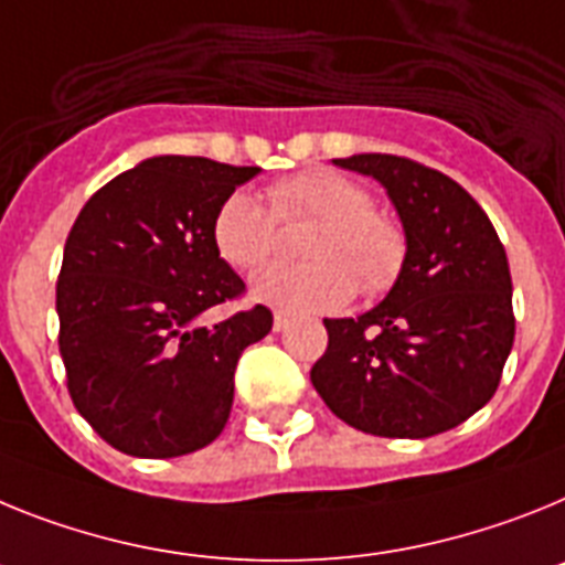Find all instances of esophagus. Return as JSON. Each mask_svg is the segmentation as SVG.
Returning a JSON list of instances; mask_svg holds the SVG:
<instances>
[{
  "mask_svg": "<svg viewBox=\"0 0 565 565\" xmlns=\"http://www.w3.org/2000/svg\"><path fill=\"white\" fill-rule=\"evenodd\" d=\"M292 321H296V316H292L289 310H276V316H273V327H276V332L287 330Z\"/></svg>",
  "mask_w": 565,
  "mask_h": 565,
  "instance_id": "esophagus-1",
  "label": "esophagus"
}]
</instances>
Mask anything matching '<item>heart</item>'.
I'll list each match as a JSON object with an SVG mask.
<instances>
[{"label":"heart","mask_w":565,"mask_h":565,"mask_svg":"<svg viewBox=\"0 0 565 565\" xmlns=\"http://www.w3.org/2000/svg\"><path fill=\"white\" fill-rule=\"evenodd\" d=\"M269 210L235 190L213 215V242L235 269H258L276 255L278 224L312 222L301 242L310 262L273 264L253 281V296L281 310H338L355 296H384L406 264V233L372 207L364 184L335 170H303L273 181Z\"/></svg>","instance_id":"heart-1"}]
</instances>
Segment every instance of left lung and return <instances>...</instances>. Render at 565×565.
Returning <instances> with one entry per match:
<instances>
[{"label":"left lung","instance_id":"left-lung-1","mask_svg":"<svg viewBox=\"0 0 565 565\" xmlns=\"http://www.w3.org/2000/svg\"><path fill=\"white\" fill-rule=\"evenodd\" d=\"M377 179L398 210L406 264L358 318H323L310 372L343 424L377 438H431L494 395L514 341L507 249L478 201L449 175L390 153L335 159Z\"/></svg>","mask_w":565,"mask_h":565}]
</instances>
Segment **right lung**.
Masks as SVG:
<instances>
[{
    "mask_svg": "<svg viewBox=\"0 0 565 565\" xmlns=\"http://www.w3.org/2000/svg\"><path fill=\"white\" fill-rule=\"evenodd\" d=\"M258 167L156 156L87 199L56 281L58 352L78 415L134 458H179L222 435L235 364L273 330L264 303L224 321L244 281L213 242V215Z\"/></svg>",
    "mask_w": 565,
    "mask_h": 565,
    "instance_id": "obj_1",
    "label": "right lung"
}]
</instances>
